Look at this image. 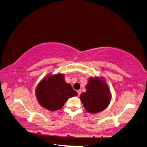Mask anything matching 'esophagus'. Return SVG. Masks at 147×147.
Instances as JSON below:
<instances>
[{"label": "esophagus", "instance_id": "1", "mask_svg": "<svg viewBox=\"0 0 147 147\" xmlns=\"http://www.w3.org/2000/svg\"><path fill=\"white\" fill-rule=\"evenodd\" d=\"M78 96H80V94H81V90H78Z\"/></svg>", "mask_w": 147, "mask_h": 147}]
</instances>
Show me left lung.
I'll return each mask as SVG.
<instances>
[{
	"instance_id": "8db88e82",
	"label": "left lung",
	"mask_w": 147,
	"mask_h": 147,
	"mask_svg": "<svg viewBox=\"0 0 147 147\" xmlns=\"http://www.w3.org/2000/svg\"><path fill=\"white\" fill-rule=\"evenodd\" d=\"M86 90L80 95V100L87 112L92 114L101 112L110 103V89L102 78H89Z\"/></svg>"
}]
</instances>
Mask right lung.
Returning a JSON list of instances; mask_svg holds the SVG:
<instances>
[{
	"mask_svg": "<svg viewBox=\"0 0 147 147\" xmlns=\"http://www.w3.org/2000/svg\"><path fill=\"white\" fill-rule=\"evenodd\" d=\"M63 74L49 75L38 83L36 97L42 107L51 111L60 110L67 99L78 96L70 84L66 83Z\"/></svg>",
	"mask_w": 147,
	"mask_h": 147,
	"instance_id": "1",
	"label": "right lung"
}]
</instances>
